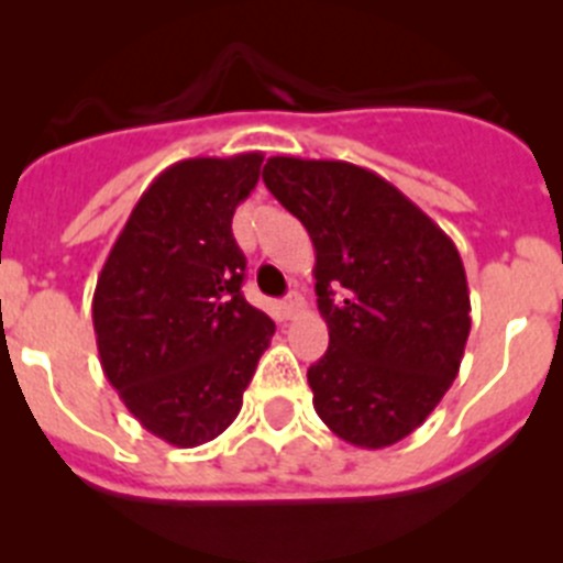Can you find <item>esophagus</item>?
Segmentation results:
<instances>
[{"label":"esophagus","instance_id":"1","mask_svg":"<svg viewBox=\"0 0 563 563\" xmlns=\"http://www.w3.org/2000/svg\"><path fill=\"white\" fill-rule=\"evenodd\" d=\"M282 310H285V316H287V318L298 316V312L305 310V296H301V292L292 290L290 296L285 298V305H282Z\"/></svg>","mask_w":563,"mask_h":563}]
</instances>
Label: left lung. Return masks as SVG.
<instances>
[{"label": "left lung", "mask_w": 563, "mask_h": 563, "mask_svg": "<svg viewBox=\"0 0 563 563\" xmlns=\"http://www.w3.org/2000/svg\"><path fill=\"white\" fill-rule=\"evenodd\" d=\"M262 180L316 247L330 350L307 369L327 429L386 449L451 389L471 332L456 245L380 174L343 161L271 157Z\"/></svg>", "instance_id": "8db88e82"}]
</instances>
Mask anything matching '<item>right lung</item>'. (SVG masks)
Segmentation results:
<instances>
[{"instance_id": "right-lung-1", "label": "right lung", "mask_w": 563, "mask_h": 563, "mask_svg": "<svg viewBox=\"0 0 563 563\" xmlns=\"http://www.w3.org/2000/svg\"><path fill=\"white\" fill-rule=\"evenodd\" d=\"M262 154L191 157L143 191L92 296L107 380L143 429L194 449L236 420L276 324L242 296L233 211Z\"/></svg>"}]
</instances>
